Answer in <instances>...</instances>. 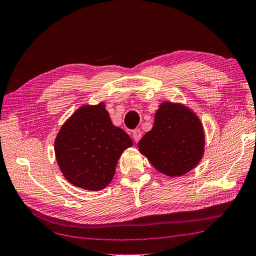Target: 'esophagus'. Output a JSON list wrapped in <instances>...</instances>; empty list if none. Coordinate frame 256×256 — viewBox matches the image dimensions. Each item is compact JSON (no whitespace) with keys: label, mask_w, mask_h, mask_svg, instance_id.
Returning a JSON list of instances; mask_svg holds the SVG:
<instances>
[{"label":"esophagus","mask_w":256,"mask_h":256,"mask_svg":"<svg viewBox=\"0 0 256 256\" xmlns=\"http://www.w3.org/2000/svg\"><path fill=\"white\" fill-rule=\"evenodd\" d=\"M142 132H140V129H134V132H132V139H134V142H139V139L142 138Z\"/></svg>","instance_id":"obj_1"}]
</instances>
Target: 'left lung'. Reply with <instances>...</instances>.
Returning a JSON list of instances; mask_svg holds the SVG:
<instances>
[{
  "instance_id": "1",
  "label": "left lung",
  "mask_w": 256,
  "mask_h": 256,
  "mask_svg": "<svg viewBox=\"0 0 256 256\" xmlns=\"http://www.w3.org/2000/svg\"><path fill=\"white\" fill-rule=\"evenodd\" d=\"M205 136L200 118L182 104L165 101L155 114L150 132L138 148L158 172L167 176L185 175L200 162Z\"/></svg>"
}]
</instances>
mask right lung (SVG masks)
Segmentation results:
<instances>
[{"label": "right lung", "mask_w": 256, "mask_h": 256, "mask_svg": "<svg viewBox=\"0 0 256 256\" xmlns=\"http://www.w3.org/2000/svg\"><path fill=\"white\" fill-rule=\"evenodd\" d=\"M132 140L112 124L104 102L84 104L62 124L54 142L56 162L66 180L101 190L114 178L118 159Z\"/></svg>", "instance_id": "add662e5"}]
</instances>
